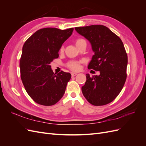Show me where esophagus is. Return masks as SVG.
I'll return each mask as SVG.
<instances>
[{"label": "esophagus", "mask_w": 146, "mask_h": 146, "mask_svg": "<svg viewBox=\"0 0 146 146\" xmlns=\"http://www.w3.org/2000/svg\"><path fill=\"white\" fill-rule=\"evenodd\" d=\"M77 74L76 73V72H71V76H72V77L76 76H77Z\"/></svg>", "instance_id": "1"}]
</instances>
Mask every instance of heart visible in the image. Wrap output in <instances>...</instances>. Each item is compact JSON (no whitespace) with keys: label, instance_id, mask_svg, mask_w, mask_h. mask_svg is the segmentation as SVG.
Wrapping results in <instances>:
<instances>
[{"label":"heart","instance_id":"obj_1","mask_svg":"<svg viewBox=\"0 0 146 146\" xmlns=\"http://www.w3.org/2000/svg\"><path fill=\"white\" fill-rule=\"evenodd\" d=\"M83 42H86L84 39H77L76 41V46H78V44H80V43ZM60 52H63L64 51V47L61 46L60 48ZM80 62L78 61H70L67 63V66L72 70H74V71H77V70H78L80 69Z\"/></svg>","mask_w":146,"mask_h":146}]
</instances>
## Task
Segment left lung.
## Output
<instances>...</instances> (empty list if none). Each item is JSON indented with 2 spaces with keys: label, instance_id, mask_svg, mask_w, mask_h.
<instances>
[{
  "label": "left lung",
  "instance_id": "left-lung-1",
  "mask_svg": "<svg viewBox=\"0 0 146 146\" xmlns=\"http://www.w3.org/2000/svg\"><path fill=\"white\" fill-rule=\"evenodd\" d=\"M75 29L90 41L94 53L88 68L100 72L99 76L92 77L86 74L82 93L92 105H107L120 93L126 80L128 58L123 42L104 25H92Z\"/></svg>",
  "mask_w": 146,
  "mask_h": 146
}]
</instances>
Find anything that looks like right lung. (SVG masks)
I'll list each match as a JSON object with an SVG mask.
<instances>
[{
	"instance_id": "1",
	"label": "right lung",
	"mask_w": 146,
	"mask_h": 146,
	"mask_svg": "<svg viewBox=\"0 0 146 146\" xmlns=\"http://www.w3.org/2000/svg\"><path fill=\"white\" fill-rule=\"evenodd\" d=\"M74 29L44 28L34 33L24 43L19 67L21 77L28 94L35 102L51 106L62 98L71 78L69 72L55 74L50 63Z\"/></svg>"
}]
</instances>
